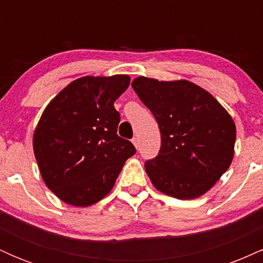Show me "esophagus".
I'll return each mask as SVG.
<instances>
[{"instance_id": "34e87169", "label": "esophagus", "mask_w": 263, "mask_h": 263, "mask_svg": "<svg viewBox=\"0 0 263 263\" xmlns=\"http://www.w3.org/2000/svg\"><path fill=\"white\" fill-rule=\"evenodd\" d=\"M132 143H134V146L136 147V148H138V144H140V142H138V138L137 137L132 138Z\"/></svg>"}]
</instances>
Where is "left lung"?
I'll return each instance as SVG.
<instances>
[{
  "label": "left lung",
  "instance_id": "1",
  "mask_svg": "<svg viewBox=\"0 0 263 263\" xmlns=\"http://www.w3.org/2000/svg\"><path fill=\"white\" fill-rule=\"evenodd\" d=\"M132 87L161 131L158 156L144 163L153 186L182 200L201 197L234 158L236 126L230 114L210 92L188 80L138 77Z\"/></svg>",
  "mask_w": 263,
  "mask_h": 263
}]
</instances>
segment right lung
<instances>
[{
  "label": "right lung",
  "instance_id": "1",
  "mask_svg": "<svg viewBox=\"0 0 263 263\" xmlns=\"http://www.w3.org/2000/svg\"><path fill=\"white\" fill-rule=\"evenodd\" d=\"M129 80L125 74L79 78L44 108L33 152L45 185L64 203L86 208L100 201L136 153L117 136L120 114L114 107Z\"/></svg>",
  "mask_w": 263,
  "mask_h": 263
}]
</instances>
